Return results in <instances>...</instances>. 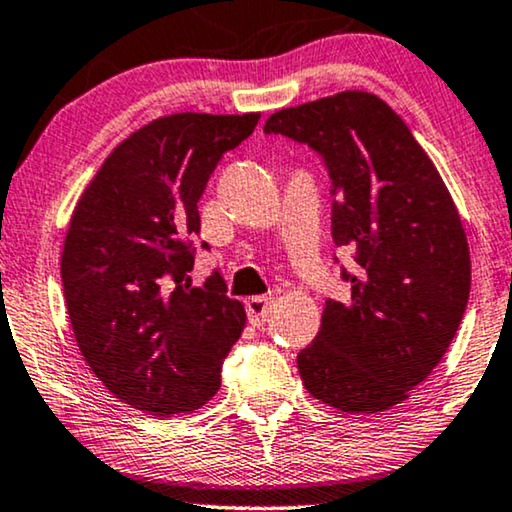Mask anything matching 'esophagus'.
<instances>
[{
	"label": "esophagus",
	"instance_id": "obj_1",
	"mask_svg": "<svg viewBox=\"0 0 512 512\" xmlns=\"http://www.w3.org/2000/svg\"><path fill=\"white\" fill-rule=\"evenodd\" d=\"M244 305H247V317L254 326L265 324V319L270 317V305H272L270 298L254 296V298H249Z\"/></svg>",
	"mask_w": 512,
	"mask_h": 512
}]
</instances>
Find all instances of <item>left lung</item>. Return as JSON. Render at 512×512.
Segmentation results:
<instances>
[{"label": "left lung", "mask_w": 512, "mask_h": 512, "mask_svg": "<svg viewBox=\"0 0 512 512\" xmlns=\"http://www.w3.org/2000/svg\"><path fill=\"white\" fill-rule=\"evenodd\" d=\"M268 135L307 144L331 177L333 242L354 251L352 300H326L300 349L305 389L342 412H384L424 382L461 324L471 254L436 165L403 118L366 90L279 109Z\"/></svg>", "instance_id": "8db88e82"}]
</instances>
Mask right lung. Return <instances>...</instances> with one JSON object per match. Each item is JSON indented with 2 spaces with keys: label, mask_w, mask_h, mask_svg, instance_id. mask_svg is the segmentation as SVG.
<instances>
[{
  "label": "right lung",
  "mask_w": 512,
  "mask_h": 512,
  "mask_svg": "<svg viewBox=\"0 0 512 512\" xmlns=\"http://www.w3.org/2000/svg\"><path fill=\"white\" fill-rule=\"evenodd\" d=\"M258 118H156L109 153L74 207L60 275L76 345L104 387L146 415L205 405L247 321L219 272L191 286L188 237L200 233L209 174Z\"/></svg>",
  "instance_id": "1"
}]
</instances>
